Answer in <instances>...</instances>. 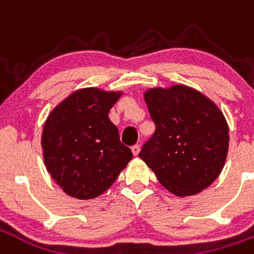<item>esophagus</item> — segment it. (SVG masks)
<instances>
[{
	"label": "esophagus",
	"instance_id": "34e87169",
	"mask_svg": "<svg viewBox=\"0 0 254 254\" xmlns=\"http://www.w3.org/2000/svg\"><path fill=\"white\" fill-rule=\"evenodd\" d=\"M132 152H133V155H136V156H137L138 152H140V145H138V144H136V145H133V147H132Z\"/></svg>",
	"mask_w": 254,
	"mask_h": 254
}]
</instances>
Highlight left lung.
I'll use <instances>...</instances> for the list:
<instances>
[{"label": "left lung", "mask_w": 254, "mask_h": 254, "mask_svg": "<svg viewBox=\"0 0 254 254\" xmlns=\"http://www.w3.org/2000/svg\"><path fill=\"white\" fill-rule=\"evenodd\" d=\"M155 132L138 156L158 181L177 196L208 188L223 169L229 127L213 102L187 85L144 94Z\"/></svg>", "instance_id": "1"}]
</instances>
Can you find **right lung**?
<instances>
[{"label": "right lung", "mask_w": 254, "mask_h": 254, "mask_svg": "<svg viewBox=\"0 0 254 254\" xmlns=\"http://www.w3.org/2000/svg\"><path fill=\"white\" fill-rule=\"evenodd\" d=\"M120 96L121 92L80 89L47 117L42 134L45 165L69 196L98 197L133 158L107 116Z\"/></svg>", "instance_id": "right-lung-1"}]
</instances>
